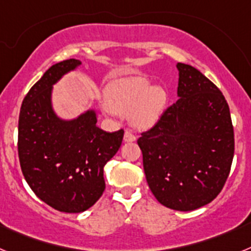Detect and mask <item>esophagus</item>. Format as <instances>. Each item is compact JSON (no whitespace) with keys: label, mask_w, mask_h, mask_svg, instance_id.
I'll return each mask as SVG.
<instances>
[{"label":"esophagus","mask_w":251,"mask_h":251,"mask_svg":"<svg viewBox=\"0 0 251 251\" xmlns=\"http://www.w3.org/2000/svg\"><path fill=\"white\" fill-rule=\"evenodd\" d=\"M136 139L137 137L130 130H126V133H124V142H134Z\"/></svg>","instance_id":"34e87169"}]
</instances>
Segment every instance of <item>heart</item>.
Returning <instances> with one entry per match:
<instances>
[{
	"mask_svg": "<svg viewBox=\"0 0 251 251\" xmlns=\"http://www.w3.org/2000/svg\"><path fill=\"white\" fill-rule=\"evenodd\" d=\"M106 103L117 114L130 115L139 129L156 124L166 105V92L161 86H151L142 76H130L113 81L106 89Z\"/></svg>",
	"mask_w": 251,
	"mask_h": 251,
	"instance_id": "1",
	"label": "heart"
}]
</instances>
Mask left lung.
Instances as JSON below:
<instances>
[{
  "label": "left lung",
  "instance_id": "left-lung-1",
  "mask_svg": "<svg viewBox=\"0 0 251 251\" xmlns=\"http://www.w3.org/2000/svg\"><path fill=\"white\" fill-rule=\"evenodd\" d=\"M178 100L137 143L151 191L177 211L207 205L221 192L234 158V127L220 89L178 63Z\"/></svg>",
  "mask_w": 251,
  "mask_h": 251
}]
</instances>
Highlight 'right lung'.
<instances>
[{"instance_id": "add662e5", "label": "right lung", "mask_w": 251, "mask_h": 251, "mask_svg": "<svg viewBox=\"0 0 251 251\" xmlns=\"http://www.w3.org/2000/svg\"><path fill=\"white\" fill-rule=\"evenodd\" d=\"M76 59L55 64L28 90L19 117L20 166L40 200L61 212L92 207L105 190L104 166L118 152L124 130L97 127L94 110L73 121L57 118L51 106L52 85L80 65Z\"/></svg>"}]
</instances>
